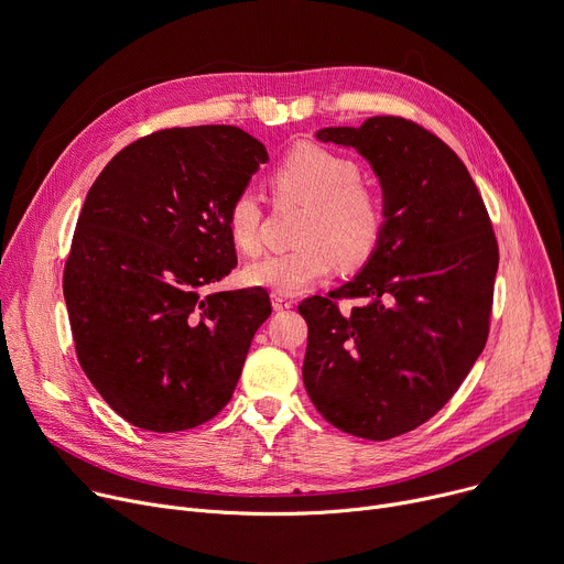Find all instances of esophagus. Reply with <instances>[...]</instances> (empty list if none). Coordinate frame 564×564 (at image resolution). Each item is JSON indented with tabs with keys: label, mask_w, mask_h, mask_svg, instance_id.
Here are the masks:
<instances>
[{
	"label": "esophagus",
	"mask_w": 564,
	"mask_h": 564,
	"mask_svg": "<svg viewBox=\"0 0 564 564\" xmlns=\"http://www.w3.org/2000/svg\"><path fill=\"white\" fill-rule=\"evenodd\" d=\"M272 305H274V311H290L294 303L283 294H272Z\"/></svg>",
	"instance_id": "esophagus-1"
}]
</instances>
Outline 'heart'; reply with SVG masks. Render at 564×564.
<instances>
[{"label": "heart", "mask_w": 564, "mask_h": 564, "mask_svg": "<svg viewBox=\"0 0 564 564\" xmlns=\"http://www.w3.org/2000/svg\"><path fill=\"white\" fill-rule=\"evenodd\" d=\"M272 191L281 202L305 207L296 229V247L251 261L242 270L245 283L274 294H299L326 279L335 261L341 268L362 265L384 231L382 195L362 182L355 160L317 143H299L272 169ZM263 199L242 186L229 202L227 227L238 249L261 247Z\"/></svg>", "instance_id": "1"}]
</instances>
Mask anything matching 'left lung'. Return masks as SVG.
Instances as JSON below:
<instances>
[{"label":"left lung","instance_id":"left-lung-1","mask_svg":"<svg viewBox=\"0 0 564 564\" xmlns=\"http://www.w3.org/2000/svg\"><path fill=\"white\" fill-rule=\"evenodd\" d=\"M380 180L384 231L365 268L299 305L308 322L303 384L337 430L387 441L430 421L488 339L499 265L484 199L436 134L400 117L322 128ZM333 297H355L341 314Z\"/></svg>","mask_w":564,"mask_h":564}]
</instances>
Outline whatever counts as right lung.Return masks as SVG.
Masks as SVG:
<instances>
[{
    "label": "right lung",
    "instance_id": "1",
    "mask_svg": "<svg viewBox=\"0 0 564 564\" xmlns=\"http://www.w3.org/2000/svg\"><path fill=\"white\" fill-rule=\"evenodd\" d=\"M268 160L234 126L160 130L85 197L63 276L72 335L94 389L134 427L191 430L231 400L270 294L202 288L236 268L229 202Z\"/></svg>",
    "mask_w": 564,
    "mask_h": 564
}]
</instances>
